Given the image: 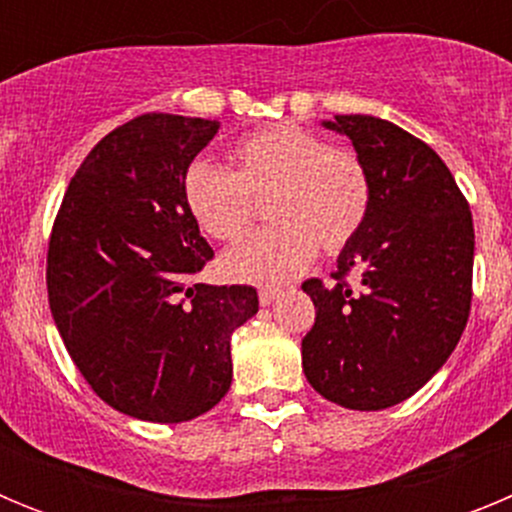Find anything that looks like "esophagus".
<instances>
[{
	"mask_svg": "<svg viewBox=\"0 0 512 512\" xmlns=\"http://www.w3.org/2000/svg\"><path fill=\"white\" fill-rule=\"evenodd\" d=\"M282 295V289L279 287H264V289H259V302L261 305H271V302L277 300V297Z\"/></svg>",
	"mask_w": 512,
	"mask_h": 512,
	"instance_id": "1",
	"label": "esophagus"
}]
</instances>
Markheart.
<instances>
[{"instance_id":"b5f03b06","label":"heart","mask_w":512,"mask_h":512,"mask_svg":"<svg viewBox=\"0 0 512 512\" xmlns=\"http://www.w3.org/2000/svg\"><path fill=\"white\" fill-rule=\"evenodd\" d=\"M230 169L192 161L182 197L194 225L220 243H238L251 230L256 202L271 228L230 251L223 274L235 282L279 284L297 277L315 253H338L369 220L374 182L364 158L295 122H279L238 138Z\"/></svg>"}]
</instances>
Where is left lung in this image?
<instances>
[{"mask_svg": "<svg viewBox=\"0 0 512 512\" xmlns=\"http://www.w3.org/2000/svg\"><path fill=\"white\" fill-rule=\"evenodd\" d=\"M323 125L351 138L372 174L374 202L338 256L333 284H302L315 305L302 369L325 400L384 410L415 395L467 328L472 212L449 166L408 130L372 115H336Z\"/></svg>", "mask_w": 512, "mask_h": 512, "instance_id": "8db88e82", "label": "left lung"}]
</instances>
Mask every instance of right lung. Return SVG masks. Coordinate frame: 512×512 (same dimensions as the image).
I'll return each mask as SVG.
<instances>
[{"mask_svg":"<svg viewBox=\"0 0 512 512\" xmlns=\"http://www.w3.org/2000/svg\"><path fill=\"white\" fill-rule=\"evenodd\" d=\"M220 122L146 112L104 135L63 194L48 302L81 377L110 408L184 423L230 390V336L259 312L248 284H192L215 256L182 176Z\"/></svg>","mask_w":512,"mask_h":512,"instance_id":"right-lung-1","label":"right lung"}]
</instances>
